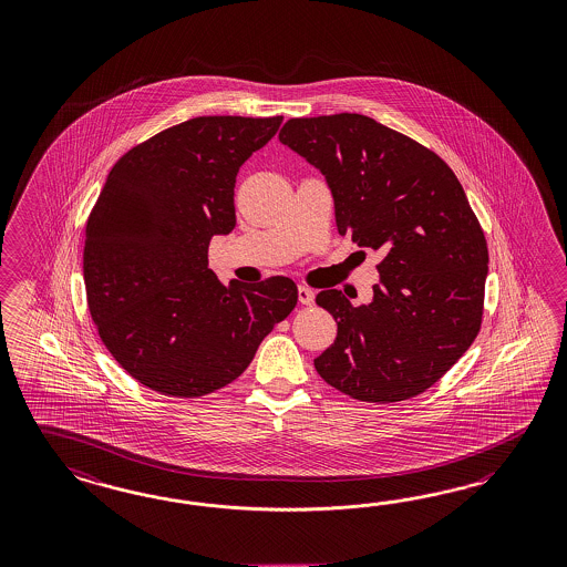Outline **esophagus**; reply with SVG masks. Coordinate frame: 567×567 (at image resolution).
I'll return each mask as SVG.
<instances>
[{"instance_id": "34e87169", "label": "esophagus", "mask_w": 567, "mask_h": 567, "mask_svg": "<svg viewBox=\"0 0 567 567\" xmlns=\"http://www.w3.org/2000/svg\"><path fill=\"white\" fill-rule=\"evenodd\" d=\"M298 300H300V305H305V307L315 305V291L307 288V286H298Z\"/></svg>"}]
</instances>
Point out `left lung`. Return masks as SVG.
I'll use <instances>...</instances> for the list:
<instances>
[{"label": "left lung", "mask_w": 567, "mask_h": 567, "mask_svg": "<svg viewBox=\"0 0 567 567\" xmlns=\"http://www.w3.org/2000/svg\"><path fill=\"white\" fill-rule=\"evenodd\" d=\"M279 141L321 169L341 236L383 252L371 305L317 293L338 338L315 369L360 402L421 395L483 323L488 248L460 179L437 153L367 115L291 117Z\"/></svg>", "instance_id": "left-lung-1"}]
</instances>
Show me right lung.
<instances>
[{
    "label": "right lung",
    "mask_w": 567,
    "mask_h": 567,
    "mask_svg": "<svg viewBox=\"0 0 567 567\" xmlns=\"http://www.w3.org/2000/svg\"><path fill=\"white\" fill-rule=\"evenodd\" d=\"M281 115H200L124 153L84 229V288L99 338L145 388L200 398L238 379L298 302L290 277L224 286L209 243L236 226L238 169Z\"/></svg>",
    "instance_id": "right-lung-1"
}]
</instances>
